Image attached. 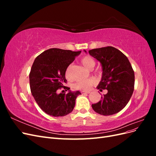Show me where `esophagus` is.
<instances>
[{"mask_svg": "<svg viewBox=\"0 0 156 156\" xmlns=\"http://www.w3.org/2000/svg\"><path fill=\"white\" fill-rule=\"evenodd\" d=\"M81 93H82L83 94H89V93H90V92H85V91H82V92H81Z\"/></svg>", "mask_w": 156, "mask_h": 156, "instance_id": "1", "label": "esophagus"}]
</instances>
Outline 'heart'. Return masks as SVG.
I'll list each match as a JSON object with an SVG mask.
<instances>
[{"label":"heart","mask_w":156,"mask_h":156,"mask_svg":"<svg viewBox=\"0 0 156 156\" xmlns=\"http://www.w3.org/2000/svg\"><path fill=\"white\" fill-rule=\"evenodd\" d=\"M81 62L83 66H84L87 69H92L94 67V66H95V61L89 56H84V57L82 58L81 60ZM96 83V80L94 78L83 79L73 84V87L75 89L79 90L88 91L91 88L92 86L95 85Z\"/></svg>","instance_id":"1"}]
</instances>
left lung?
<instances>
[{
    "label": "left lung",
    "mask_w": 156,
    "mask_h": 156,
    "mask_svg": "<svg viewBox=\"0 0 156 156\" xmlns=\"http://www.w3.org/2000/svg\"><path fill=\"white\" fill-rule=\"evenodd\" d=\"M84 51H87L84 50ZM89 54L100 62L101 80L98 89H107L101 100L92 105L98 114L109 116L126 107L134 90L135 74L127 56L113 47L90 50Z\"/></svg>",
    "instance_id": "8db88e82"
}]
</instances>
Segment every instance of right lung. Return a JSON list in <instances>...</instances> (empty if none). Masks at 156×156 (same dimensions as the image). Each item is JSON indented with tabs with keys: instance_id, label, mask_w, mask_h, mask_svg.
I'll list each match as a JSON object with an SVG mask.
<instances>
[{
	"instance_id": "1",
	"label": "right lung",
	"mask_w": 156,
	"mask_h": 156,
	"mask_svg": "<svg viewBox=\"0 0 156 156\" xmlns=\"http://www.w3.org/2000/svg\"><path fill=\"white\" fill-rule=\"evenodd\" d=\"M81 53L52 48L34 60L29 75L30 90L37 104L48 115L64 116L73 111L76 98L81 93L72 92L68 87L65 90H68L66 94L57 90L67 81L65 74L68 66Z\"/></svg>"
}]
</instances>
